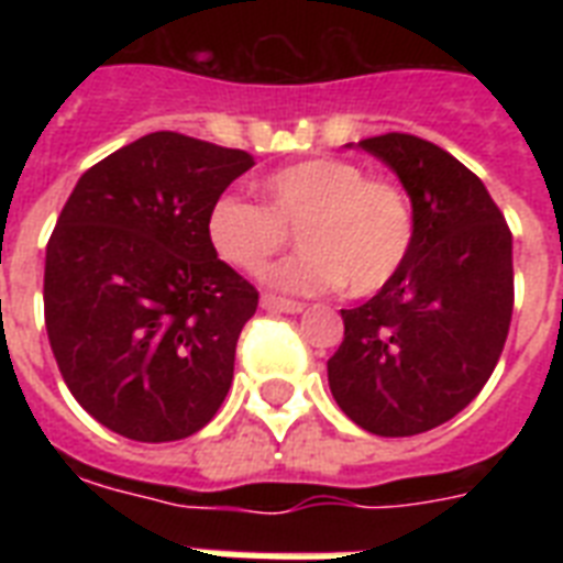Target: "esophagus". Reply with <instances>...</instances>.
<instances>
[{
    "mask_svg": "<svg viewBox=\"0 0 563 563\" xmlns=\"http://www.w3.org/2000/svg\"><path fill=\"white\" fill-rule=\"evenodd\" d=\"M263 309H268V312H286V316H298L300 309H303V303H298V300H286V298H277V295H263Z\"/></svg>",
    "mask_w": 563,
    "mask_h": 563,
    "instance_id": "obj_1",
    "label": "esophagus"
}]
</instances>
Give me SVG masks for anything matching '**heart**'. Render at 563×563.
Segmentation results:
<instances>
[{"label":"heart","instance_id":"b5f03b06","mask_svg":"<svg viewBox=\"0 0 563 563\" xmlns=\"http://www.w3.org/2000/svg\"><path fill=\"white\" fill-rule=\"evenodd\" d=\"M263 192L268 207L221 195L207 228L221 260L260 272L300 221L303 251L265 272V283L280 291L321 295L347 286L351 295H374L400 272L415 242L406 189L344 157L283 166L263 180Z\"/></svg>","mask_w":563,"mask_h":563}]
</instances>
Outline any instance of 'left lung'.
I'll return each instance as SVG.
<instances>
[{
    "label": "left lung",
    "instance_id": "1",
    "mask_svg": "<svg viewBox=\"0 0 563 563\" xmlns=\"http://www.w3.org/2000/svg\"><path fill=\"white\" fill-rule=\"evenodd\" d=\"M415 212L406 263L368 303L342 309L327 362L342 411L374 435H418L455 418L494 374L515 309L511 230L485 184L411 134L362 140Z\"/></svg>",
    "mask_w": 563,
    "mask_h": 563
}]
</instances>
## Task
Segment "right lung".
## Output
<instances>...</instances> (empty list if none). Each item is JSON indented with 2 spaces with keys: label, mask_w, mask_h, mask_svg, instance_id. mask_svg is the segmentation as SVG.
Wrapping results in <instances>:
<instances>
[{
  "label": "right lung",
  "mask_w": 563,
  "mask_h": 563,
  "mask_svg": "<svg viewBox=\"0 0 563 563\" xmlns=\"http://www.w3.org/2000/svg\"><path fill=\"white\" fill-rule=\"evenodd\" d=\"M254 157L157 131L75 184L46 245L43 309L64 383L145 444L207 427L260 295L221 263L210 210Z\"/></svg>",
  "instance_id": "right-lung-1"
}]
</instances>
